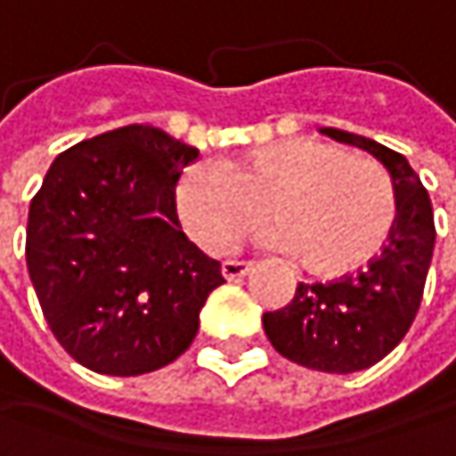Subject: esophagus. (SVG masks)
I'll return each mask as SVG.
<instances>
[{"label": "esophagus", "instance_id": "1", "mask_svg": "<svg viewBox=\"0 0 456 456\" xmlns=\"http://www.w3.org/2000/svg\"><path fill=\"white\" fill-rule=\"evenodd\" d=\"M249 268H252V263H247V260H225L223 263V276L225 279H241V276L249 273Z\"/></svg>", "mask_w": 456, "mask_h": 456}]
</instances>
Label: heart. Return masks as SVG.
Returning a JSON list of instances; mask_svg holds the SVG:
<instances>
[{
    "label": "heart",
    "instance_id": "1",
    "mask_svg": "<svg viewBox=\"0 0 456 456\" xmlns=\"http://www.w3.org/2000/svg\"><path fill=\"white\" fill-rule=\"evenodd\" d=\"M177 209L207 252H233L268 225L312 276L370 263L392 236L397 191L387 168L322 139H284L180 180Z\"/></svg>",
    "mask_w": 456,
    "mask_h": 456
}]
</instances>
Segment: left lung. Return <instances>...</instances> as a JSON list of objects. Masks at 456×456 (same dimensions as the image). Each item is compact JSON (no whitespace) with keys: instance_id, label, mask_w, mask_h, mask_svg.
I'll use <instances>...</instances> for the list:
<instances>
[{"instance_id":"1","label":"left lung","mask_w":456,"mask_h":456,"mask_svg":"<svg viewBox=\"0 0 456 456\" xmlns=\"http://www.w3.org/2000/svg\"><path fill=\"white\" fill-rule=\"evenodd\" d=\"M325 134L387 166L397 191V220L365 268L333 281H298L288 306L263 314V328L281 357L325 373H352L387 357L409 333L433 260L436 223L430 196L401 152L341 128Z\"/></svg>"}]
</instances>
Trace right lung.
<instances>
[{
	"label": "right lung",
	"mask_w": 456,
	"mask_h": 456,
	"mask_svg": "<svg viewBox=\"0 0 456 456\" xmlns=\"http://www.w3.org/2000/svg\"><path fill=\"white\" fill-rule=\"evenodd\" d=\"M199 150L134 123L61 152L31 199L26 263L42 314L80 365L139 376L177 360L225 281L177 217Z\"/></svg>",
	"instance_id": "1"
}]
</instances>
